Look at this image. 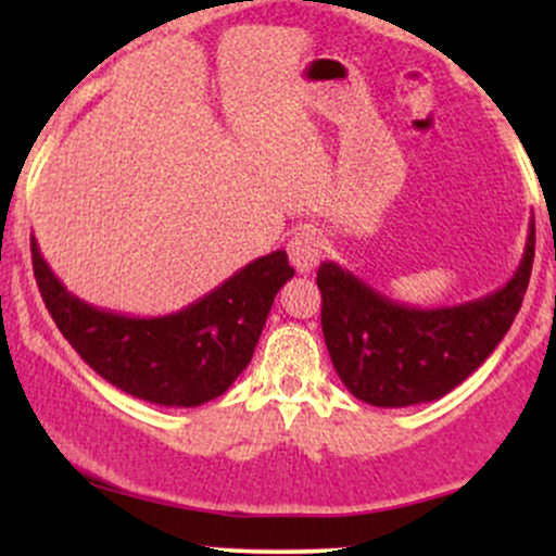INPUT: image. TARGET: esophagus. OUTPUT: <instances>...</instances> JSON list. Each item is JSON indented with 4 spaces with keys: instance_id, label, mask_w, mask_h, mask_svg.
<instances>
[{
    "instance_id": "obj_1",
    "label": "esophagus",
    "mask_w": 556,
    "mask_h": 556,
    "mask_svg": "<svg viewBox=\"0 0 556 556\" xmlns=\"http://www.w3.org/2000/svg\"><path fill=\"white\" fill-rule=\"evenodd\" d=\"M324 253V240L316 229L303 227L292 235V240L287 242V256H290V264L295 266L300 274H311L316 269L318 258Z\"/></svg>"
}]
</instances>
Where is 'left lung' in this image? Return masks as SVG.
I'll return each instance as SVG.
<instances>
[{
  "mask_svg": "<svg viewBox=\"0 0 556 556\" xmlns=\"http://www.w3.org/2000/svg\"><path fill=\"white\" fill-rule=\"evenodd\" d=\"M535 225L518 271L491 295L446 308H413L381 295L334 261L318 266L321 329L334 371L350 394L376 407L444 397L504 340L533 269Z\"/></svg>",
  "mask_w": 556,
  "mask_h": 556,
  "instance_id": "8db88e82",
  "label": "left lung"
}]
</instances>
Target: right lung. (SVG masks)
<instances>
[{"label":"right lung","instance_id":"obj_1","mask_svg":"<svg viewBox=\"0 0 556 556\" xmlns=\"http://www.w3.org/2000/svg\"><path fill=\"white\" fill-rule=\"evenodd\" d=\"M38 292L88 366L132 397L195 407L225 394L256 350L274 298L295 269L274 251L167 316H125L75 298L30 238Z\"/></svg>","mask_w":556,"mask_h":556}]
</instances>
